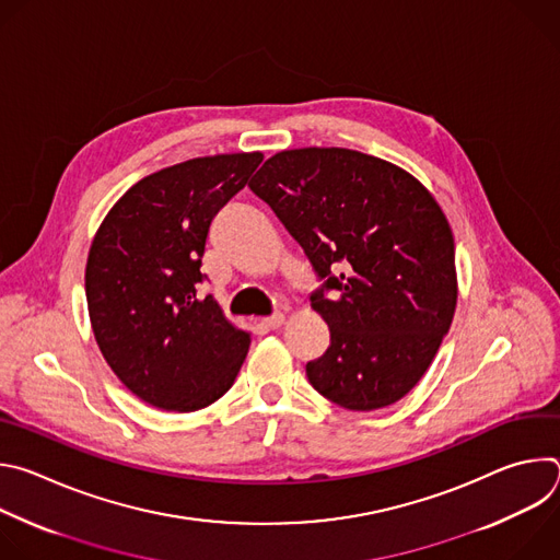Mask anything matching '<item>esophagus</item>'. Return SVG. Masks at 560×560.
Returning <instances> with one entry per match:
<instances>
[{
    "mask_svg": "<svg viewBox=\"0 0 560 560\" xmlns=\"http://www.w3.org/2000/svg\"><path fill=\"white\" fill-rule=\"evenodd\" d=\"M283 322H285V316H283L281 312H277V314H272V316H266L261 324H264L266 328H270V330H277V328L283 326Z\"/></svg>",
    "mask_w": 560,
    "mask_h": 560,
    "instance_id": "34e87169",
    "label": "esophagus"
}]
</instances>
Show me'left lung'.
Here are the masks:
<instances>
[{
	"mask_svg": "<svg viewBox=\"0 0 560 560\" xmlns=\"http://www.w3.org/2000/svg\"><path fill=\"white\" fill-rule=\"evenodd\" d=\"M322 281L312 307L330 346L305 374L328 401L370 412L425 374L456 307L454 236L406 171L348 148L270 156L250 182Z\"/></svg>",
	"mask_w": 560,
	"mask_h": 560,
	"instance_id": "left-lung-1",
	"label": "left lung"
}]
</instances>
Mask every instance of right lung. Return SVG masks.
Listing matches in <instances>:
<instances>
[{"instance_id": "right-lung-1", "label": "right lung", "mask_w": 560, "mask_h": 560, "mask_svg": "<svg viewBox=\"0 0 560 560\" xmlns=\"http://www.w3.org/2000/svg\"><path fill=\"white\" fill-rule=\"evenodd\" d=\"M261 152L199 156L137 182L102 221L86 264L97 346L141 401L195 412L223 396L250 348L208 294L201 259L217 212Z\"/></svg>"}]
</instances>
